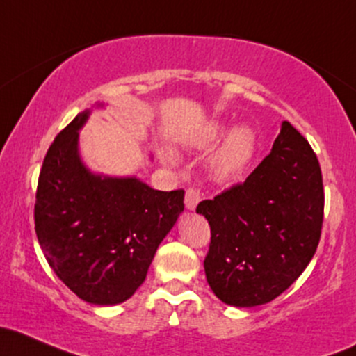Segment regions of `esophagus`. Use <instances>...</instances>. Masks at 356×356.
<instances>
[{
  "instance_id": "1",
  "label": "esophagus",
  "mask_w": 356,
  "mask_h": 356,
  "mask_svg": "<svg viewBox=\"0 0 356 356\" xmlns=\"http://www.w3.org/2000/svg\"><path fill=\"white\" fill-rule=\"evenodd\" d=\"M201 191L197 187H189L186 191V208L187 209H196L197 202L201 201Z\"/></svg>"
}]
</instances>
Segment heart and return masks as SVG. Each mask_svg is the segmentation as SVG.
Masks as SVG:
<instances>
[{
    "mask_svg": "<svg viewBox=\"0 0 356 356\" xmlns=\"http://www.w3.org/2000/svg\"><path fill=\"white\" fill-rule=\"evenodd\" d=\"M255 134L247 127H238L226 136L213 162V170L218 177L229 179L241 174L252 162L255 154Z\"/></svg>",
    "mask_w": 356,
    "mask_h": 356,
    "instance_id": "b5f03b06",
    "label": "heart"
}]
</instances>
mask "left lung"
Segmentation results:
<instances>
[{"label":"left lung","mask_w":356,"mask_h":356,"mask_svg":"<svg viewBox=\"0 0 356 356\" xmlns=\"http://www.w3.org/2000/svg\"><path fill=\"white\" fill-rule=\"evenodd\" d=\"M196 211L211 228L204 272L229 306L270 302L307 267L324 216L323 175L309 142L284 121L272 152L247 181Z\"/></svg>","instance_id":"8db88e82"}]
</instances>
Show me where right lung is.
Returning a JSON list of instances; mask_svg holds the SVG:
<instances>
[{"mask_svg": "<svg viewBox=\"0 0 356 356\" xmlns=\"http://www.w3.org/2000/svg\"><path fill=\"white\" fill-rule=\"evenodd\" d=\"M81 113L56 136L42 163L35 233L58 279L86 302L111 306L135 294L160 241L184 209V189L101 177L81 163Z\"/></svg>", "mask_w": 356, "mask_h": 356, "instance_id": "right-lung-1", "label": "right lung"}]
</instances>
